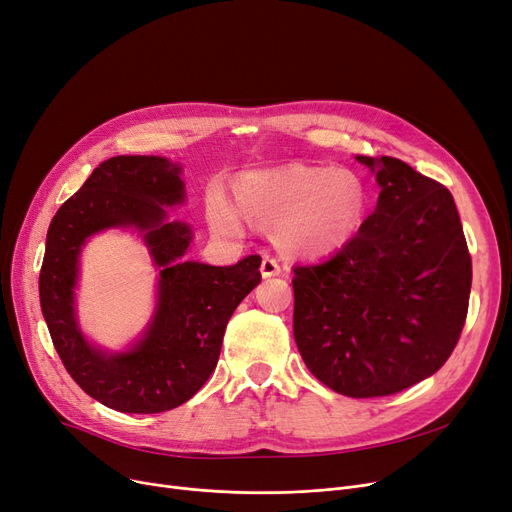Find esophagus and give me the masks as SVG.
Returning a JSON list of instances; mask_svg holds the SVG:
<instances>
[{
	"label": "esophagus",
	"mask_w": 512,
	"mask_h": 512,
	"mask_svg": "<svg viewBox=\"0 0 512 512\" xmlns=\"http://www.w3.org/2000/svg\"><path fill=\"white\" fill-rule=\"evenodd\" d=\"M280 274H282V268H280L278 259H274V257H270V255H265V257L261 259V276H263V278H272V276H280Z\"/></svg>",
	"instance_id": "obj_1"
}]
</instances>
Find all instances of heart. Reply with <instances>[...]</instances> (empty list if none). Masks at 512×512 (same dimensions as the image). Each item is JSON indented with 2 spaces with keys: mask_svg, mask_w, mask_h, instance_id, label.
I'll return each mask as SVG.
<instances>
[{
  "mask_svg": "<svg viewBox=\"0 0 512 512\" xmlns=\"http://www.w3.org/2000/svg\"><path fill=\"white\" fill-rule=\"evenodd\" d=\"M366 190L349 171L288 165L255 169L238 177L236 198L224 186L207 192V219L221 236H240L249 219L272 226L282 249L297 255H328L358 232Z\"/></svg>",
  "mask_w": 512,
  "mask_h": 512,
  "instance_id": "1",
  "label": "heart"
}]
</instances>
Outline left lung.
Wrapping results in <instances>:
<instances>
[{
	"instance_id": "1",
	"label": "left lung",
	"mask_w": 512,
	"mask_h": 512,
	"mask_svg": "<svg viewBox=\"0 0 512 512\" xmlns=\"http://www.w3.org/2000/svg\"><path fill=\"white\" fill-rule=\"evenodd\" d=\"M381 188L339 253L297 265L293 332L309 372L347 397H383L452 355L471 295V255L454 198L393 157H355Z\"/></svg>"
}]
</instances>
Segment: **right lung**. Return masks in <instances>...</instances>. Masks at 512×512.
Listing matches in <instances>:
<instances>
[{"instance_id":"right-lung-1","label":"right lung","mask_w":512,"mask_h":512,"mask_svg":"<svg viewBox=\"0 0 512 512\" xmlns=\"http://www.w3.org/2000/svg\"><path fill=\"white\" fill-rule=\"evenodd\" d=\"M182 165L165 157L100 163L54 215L39 274V301L52 343L73 381L96 402L127 414L182 406L217 366L228 320L259 284V255L236 265L186 261L192 228L167 207L186 201ZM131 227L160 268L158 305L138 342L106 352L84 339L76 320L78 257L90 235Z\"/></svg>"}]
</instances>
